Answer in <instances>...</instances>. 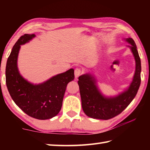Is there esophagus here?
I'll return each mask as SVG.
<instances>
[{
    "label": "esophagus",
    "mask_w": 150,
    "mask_h": 150,
    "mask_svg": "<svg viewBox=\"0 0 150 150\" xmlns=\"http://www.w3.org/2000/svg\"><path fill=\"white\" fill-rule=\"evenodd\" d=\"M83 73V71L81 70L79 68H77L75 70V77L76 79H77L81 75H82Z\"/></svg>",
    "instance_id": "1"
}]
</instances>
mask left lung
<instances>
[{
	"instance_id": "obj_1",
	"label": "left lung",
	"mask_w": 150,
	"mask_h": 150,
	"mask_svg": "<svg viewBox=\"0 0 150 150\" xmlns=\"http://www.w3.org/2000/svg\"><path fill=\"white\" fill-rule=\"evenodd\" d=\"M130 44V48L134 57L136 69L132 81L123 92L114 96H106L101 93L95 75L87 73L79 77L82 108L88 117L108 120L120 114L130 105L135 97L141 83V61L136 45L131 38H124Z\"/></svg>"
}]
</instances>
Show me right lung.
Wrapping results in <instances>:
<instances>
[{
	"mask_svg": "<svg viewBox=\"0 0 150 150\" xmlns=\"http://www.w3.org/2000/svg\"><path fill=\"white\" fill-rule=\"evenodd\" d=\"M35 37L24 34L12 47L6 62V83L12 100L32 118L47 120L56 116L62 108L66 87L74 79V69H70L39 84H34L22 77L18 68V57L22 45Z\"/></svg>",
	"mask_w": 150,
	"mask_h": 150,
	"instance_id": "1",
	"label": "right lung"
}]
</instances>
